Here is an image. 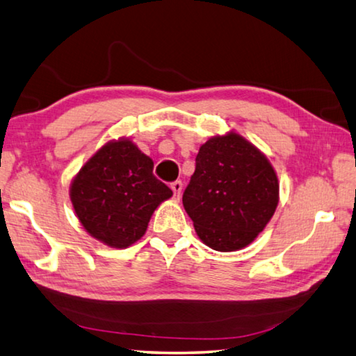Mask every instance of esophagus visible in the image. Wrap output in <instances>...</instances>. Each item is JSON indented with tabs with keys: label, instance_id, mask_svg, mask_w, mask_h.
Segmentation results:
<instances>
[{
	"label": "esophagus",
	"instance_id": "obj_1",
	"mask_svg": "<svg viewBox=\"0 0 356 356\" xmlns=\"http://www.w3.org/2000/svg\"><path fill=\"white\" fill-rule=\"evenodd\" d=\"M182 188H184V184L180 182V180H176V182L171 184V190L174 193V200H176V201L180 200V195H182Z\"/></svg>",
	"mask_w": 356,
	"mask_h": 356
}]
</instances>
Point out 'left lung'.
Instances as JSON below:
<instances>
[{
  "label": "left lung",
  "mask_w": 356,
  "mask_h": 356,
  "mask_svg": "<svg viewBox=\"0 0 356 356\" xmlns=\"http://www.w3.org/2000/svg\"><path fill=\"white\" fill-rule=\"evenodd\" d=\"M278 201L272 163L236 131L202 144L182 197L197 237L222 252L248 246L272 220Z\"/></svg>",
  "instance_id": "obj_1"
}]
</instances>
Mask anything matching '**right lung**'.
<instances>
[{
  "label": "right lung",
  "instance_id": "obj_1",
  "mask_svg": "<svg viewBox=\"0 0 356 356\" xmlns=\"http://www.w3.org/2000/svg\"><path fill=\"white\" fill-rule=\"evenodd\" d=\"M152 171V159L129 138L106 143L81 166L70 201L89 236L122 250L146 234L155 209L172 196Z\"/></svg>",
  "mask_w": 356,
  "mask_h": 356
}]
</instances>
